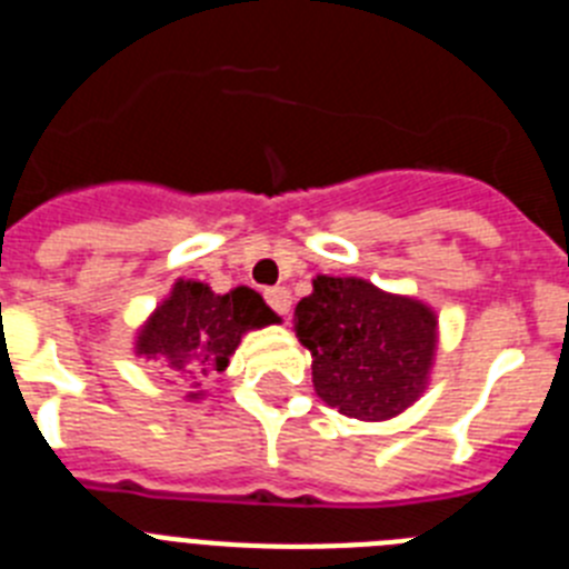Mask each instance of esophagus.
<instances>
[{
  "label": "esophagus",
  "instance_id": "34e87169",
  "mask_svg": "<svg viewBox=\"0 0 569 569\" xmlns=\"http://www.w3.org/2000/svg\"><path fill=\"white\" fill-rule=\"evenodd\" d=\"M264 299H268V305L279 316H288L290 313V305H293V296H290L288 288H270V290H264Z\"/></svg>",
  "mask_w": 569,
  "mask_h": 569
}]
</instances>
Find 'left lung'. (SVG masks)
<instances>
[{
  "instance_id": "left-lung-1",
  "label": "left lung",
  "mask_w": 569,
  "mask_h": 569,
  "mask_svg": "<svg viewBox=\"0 0 569 569\" xmlns=\"http://www.w3.org/2000/svg\"><path fill=\"white\" fill-rule=\"evenodd\" d=\"M293 321L313 356L316 393L339 413L390 419L425 390L436 316L421 301L353 276H316L313 293L296 305Z\"/></svg>"
}]
</instances>
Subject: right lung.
Returning <instances> with one entry per match:
<instances>
[{
    "mask_svg": "<svg viewBox=\"0 0 569 569\" xmlns=\"http://www.w3.org/2000/svg\"><path fill=\"white\" fill-rule=\"evenodd\" d=\"M273 321H279V316L256 290L236 288L219 296L202 281L182 279L139 330L136 353L159 361L168 373L190 387H199L202 376L228 367L241 333Z\"/></svg>",
    "mask_w": 569,
    "mask_h": 569,
    "instance_id": "right-lung-1",
    "label": "right lung"
}]
</instances>
